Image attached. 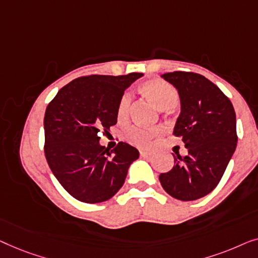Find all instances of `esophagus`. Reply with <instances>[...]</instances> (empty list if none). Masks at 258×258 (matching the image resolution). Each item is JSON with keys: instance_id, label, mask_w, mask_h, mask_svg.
Returning <instances> with one entry per match:
<instances>
[{"instance_id": "34e87169", "label": "esophagus", "mask_w": 258, "mask_h": 258, "mask_svg": "<svg viewBox=\"0 0 258 258\" xmlns=\"http://www.w3.org/2000/svg\"><path fill=\"white\" fill-rule=\"evenodd\" d=\"M151 155H152L151 152H146V151H140V157H143V158H148V157H151Z\"/></svg>"}]
</instances>
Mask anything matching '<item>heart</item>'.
<instances>
[{
    "label": "heart",
    "instance_id": "b5f03b06",
    "mask_svg": "<svg viewBox=\"0 0 258 258\" xmlns=\"http://www.w3.org/2000/svg\"><path fill=\"white\" fill-rule=\"evenodd\" d=\"M141 90L146 94L147 98L153 101L159 108L166 110V108L174 107L179 101V93L173 88L169 83L162 79H151L141 84ZM132 101V96L130 92L122 94L117 107L118 120H125L128 114L130 105ZM161 130L159 127L144 128L140 126H133L125 132V139L130 144L138 147H148L155 137L160 134Z\"/></svg>",
    "mask_w": 258,
    "mask_h": 258
}]
</instances>
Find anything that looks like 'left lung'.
I'll return each instance as SVG.
<instances>
[{
  "instance_id": "left-lung-1",
  "label": "left lung",
  "mask_w": 258,
  "mask_h": 258,
  "mask_svg": "<svg viewBox=\"0 0 258 258\" xmlns=\"http://www.w3.org/2000/svg\"><path fill=\"white\" fill-rule=\"evenodd\" d=\"M162 77L179 92L181 113L173 134L181 138L188 154H176L175 165L159 180L174 199L198 200L215 189L233 157L236 114L229 98L202 75L174 71Z\"/></svg>"
}]
</instances>
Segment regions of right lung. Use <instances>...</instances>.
<instances>
[{
    "mask_svg": "<svg viewBox=\"0 0 258 258\" xmlns=\"http://www.w3.org/2000/svg\"><path fill=\"white\" fill-rule=\"evenodd\" d=\"M141 76H82L61 88L46 106V161L76 200L99 203L111 199L124 184L130 165L139 158L137 148L122 141L107 151L99 145V136L117 124L119 100Z\"/></svg>",
    "mask_w": 258,
    "mask_h": 258,
    "instance_id": "1",
    "label": "right lung"
}]
</instances>
